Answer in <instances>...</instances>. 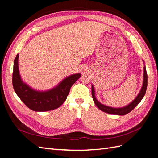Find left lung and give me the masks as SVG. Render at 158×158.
I'll return each instance as SVG.
<instances>
[{
	"label": "left lung",
	"instance_id": "obj_1",
	"mask_svg": "<svg viewBox=\"0 0 158 158\" xmlns=\"http://www.w3.org/2000/svg\"><path fill=\"white\" fill-rule=\"evenodd\" d=\"M147 84H148V76H147L146 69L144 66V82H143V85H142V88L141 89V91L140 92L139 94L138 95V96L136 98V99L134 100V101L128 105L127 106H126L125 107L113 108V107L104 106V105L100 103L95 97L94 88L93 85L92 86V98H93L94 102L95 104V106H96L100 110H101V111H102L105 113H109V114H119V115H125V114L130 113L131 111H132V109H134L136 107L137 105L140 102L142 98H144V95L146 94V92Z\"/></svg>",
	"mask_w": 158,
	"mask_h": 158
}]
</instances>
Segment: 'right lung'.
<instances>
[{
	"instance_id": "obj_1",
	"label": "right lung",
	"mask_w": 158,
	"mask_h": 158,
	"mask_svg": "<svg viewBox=\"0 0 158 158\" xmlns=\"http://www.w3.org/2000/svg\"><path fill=\"white\" fill-rule=\"evenodd\" d=\"M18 55L14 61L12 85L18 96L26 106L34 111H51L59 107L66 99L70 88L81 76L71 75L62 81L55 88L47 92H37L23 83L19 74Z\"/></svg>"
}]
</instances>
